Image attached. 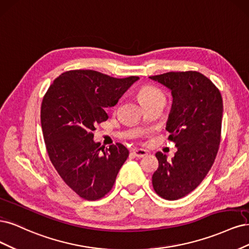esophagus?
Returning a JSON list of instances; mask_svg holds the SVG:
<instances>
[{"mask_svg":"<svg viewBox=\"0 0 249 249\" xmlns=\"http://www.w3.org/2000/svg\"><path fill=\"white\" fill-rule=\"evenodd\" d=\"M132 154L138 158H142V157L148 155V152L146 150H142V149H136V150L132 151Z\"/></svg>","mask_w":249,"mask_h":249,"instance_id":"1","label":"esophagus"}]
</instances>
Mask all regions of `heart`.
I'll return each instance as SVG.
<instances>
[{"label": "heart", "instance_id": "obj_1", "mask_svg": "<svg viewBox=\"0 0 249 249\" xmlns=\"http://www.w3.org/2000/svg\"><path fill=\"white\" fill-rule=\"evenodd\" d=\"M139 98L143 106L147 107L157 101H164L165 97L163 92L155 86H143L139 91Z\"/></svg>", "mask_w": 249, "mask_h": 249}]
</instances>
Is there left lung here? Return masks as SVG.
I'll return each instance as SVG.
<instances>
[{
    "label": "left lung",
    "instance_id": "obj_1",
    "mask_svg": "<svg viewBox=\"0 0 249 249\" xmlns=\"http://www.w3.org/2000/svg\"><path fill=\"white\" fill-rule=\"evenodd\" d=\"M149 77L172 91L166 130L178 150L171 161L157 152L159 165L152 184L159 196L175 200L195 190L214 163L220 143L222 98L210 79L197 71Z\"/></svg>",
    "mask_w": 249,
    "mask_h": 249
}]
</instances>
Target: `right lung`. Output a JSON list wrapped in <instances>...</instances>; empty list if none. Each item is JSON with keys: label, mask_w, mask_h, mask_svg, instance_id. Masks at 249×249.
I'll return each instance as SVG.
<instances>
[{"label": "right lung", "mask_w": 249, "mask_h": 249, "mask_svg": "<svg viewBox=\"0 0 249 249\" xmlns=\"http://www.w3.org/2000/svg\"><path fill=\"white\" fill-rule=\"evenodd\" d=\"M139 76L116 78L94 70H70L50 86L41 104V127L50 159L60 177L88 200L113 188L129 151L117 142L104 150L93 141L96 124Z\"/></svg>", "instance_id": "add662e5"}]
</instances>
